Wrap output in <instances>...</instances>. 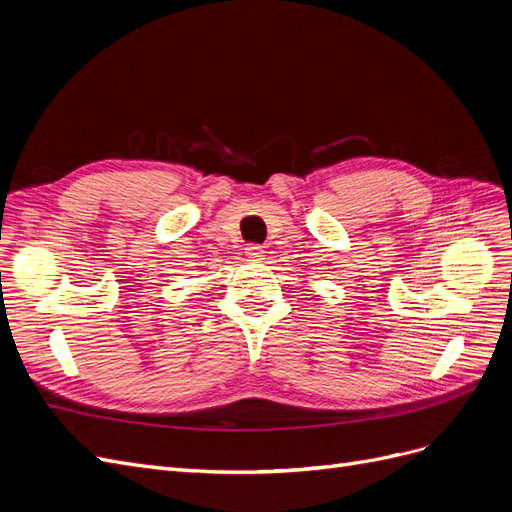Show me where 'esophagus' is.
<instances>
[{"mask_svg": "<svg viewBox=\"0 0 512 512\" xmlns=\"http://www.w3.org/2000/svg\"><path fill=\"white\" fill-rule=\"evenodd\" d=\"M245 256L250 260H262V256H265V250H262V245H258V243H250L245 247Z\"/></svg>", "mask_w": 512, "mask_h": 512, "instance_id": "esophagus-1", "label": "esophagus"}]
</instances>
